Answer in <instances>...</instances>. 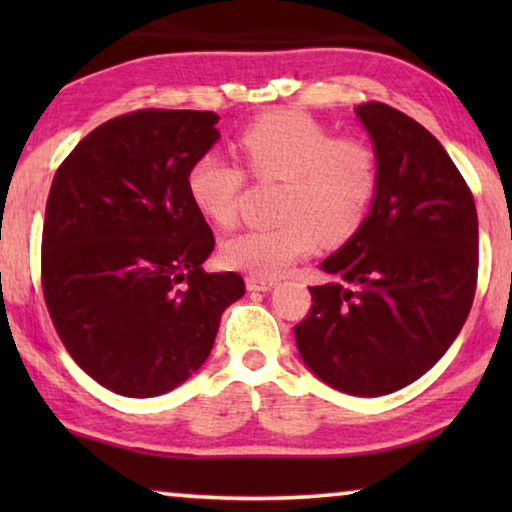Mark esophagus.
<instances>
[{
    "mask_svg": "<svg viewBox=\"0 0 512 512\" xmlns=\"http://www.w3.org/2000/svg\"><path fill=\"white\" fill-rule=\"evenodd\" d=\"M275 284H277V279H272V277H256V275L247 277L249 291H270Z\"/></svg>",
    "mask_w": 512,
    "mask_h": 512,
    "instance_id": "obj_1",
    "label": "esophagus"
}]
</instances>
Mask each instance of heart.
Segmentation results:
<instances>
[{
    "instance_id": "heart-1",
    "label": "heart",
    "mask_w": 512,
    "mask_h": 512,
    "mask_svg": "<svg viewBox=\"0 0 512 512\" xmlns=\"http://www.w3.org/2000/svg\"><path fill=\"white\" fill-rule=\"evenodd\" d=\"M244 163L258 181H284L277 226L244 230L223 244V263L256 277H277L317 247L345 242L363 226L380 188V160L359 135H333L300 111H272L237 137ZM193 205L230 228L240 216L247 174L240 165L202 153L188 170Z\"/></svg>"
}]
</instances>
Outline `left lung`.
Instances as JSON below:
<instances>
[{
  "label": "left lung",
  "instance_id": "left-lung-1",
  "mask_svg": "<svg viewBox=\"0 0 512 512\" xmlns=\"http://www.w3.org/2000/svg\"><path fill=\"white\" fill-rule=\"evenodd\" d=\"M380 160L363 226L321 263L335 282L310 286L293 328L305 366L333 389L384 396L436 366L471 312L478 212L443 144L382 102L356 107Z\"/></svg>",
  "mask_w": 512,
  "mask_h": 512
}]
</instances>
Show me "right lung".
I'll use <instances>...</instances> for the list:
<instances>
[{
  "instance_id": "obj_1",
  "label": "right lung",
  "mask_w": 512,
  "mask_h": 512,
  "mask_svg": "<svg viewBox=\"0 0 512 512\" xmlns=\"http://www.w3.org/2000/svg\"><path fill=\"white\" fill-rule=\"evenodd\" d=\"M214 111L137 109L102 123L55 172L41 289L69 356L121 396H160L212 352L237 272H205L214 233L186 177L219 139Z\"/></svg>"
}]
</instances>
